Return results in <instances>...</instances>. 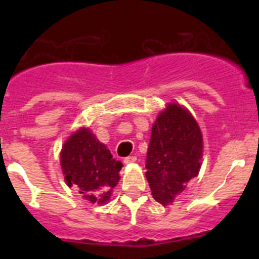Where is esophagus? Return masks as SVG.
Wrapping results in <instances>:
<instances>
[{
	"label": "esophagus",
	"instance_id": "esophagus-1",
	"mask_svg": "<svg viewBox=\"0 0 259 259\" xmlns=\"http://www.w3.org/2000/svg\"><path fill=\"white\" fill-rule=\"evenodd\" d=\"M136 159L137 158L135 157V155H130V157H125L124 161L123 162H124L125 164H130V163H135V162H136Z\"/></svg>",
	"mask_w": 259,
	"mask_h": 259
}]
</instances>
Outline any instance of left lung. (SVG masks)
Returning <instances> with one entry per match:
<instances>
[{
  "mask_svg": "<svg viewBox=\"0 0 259 259\" xmlns=\"http://www.w3.org/2000/svg\"><path fill=\"white\" fill-rule=\"evenodd\" d=\"M201 158L202 134L196 119L179 104H168L153 124L146 154L153 198L163 206L172 203L198 175Z\"/></svg>",
  "mask_w": 259,
  "mask_h": 259,
  "instance_id": "obj_1",
  "label": "left lung"
}]
</instances>
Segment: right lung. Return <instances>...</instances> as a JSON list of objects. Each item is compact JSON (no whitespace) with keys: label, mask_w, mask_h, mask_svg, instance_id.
I'll return each mask as SVG.
<instances>
[{"label":"right lung","mask_w":259,"mask_h":259,"mask_svg":"<svg viewBox=\"0 0 259 259\" xmlns=\"http://www.w3.org/2000/svg\"><path fill=\"white\" fill-rule=\"evenodd\" d=\"M61 166L68 187L76 188L89 202L105 203L120 179L123 164L89 128L83 127L62 146Z\"/></svg>","instance_id":"1"}]
</instances>
